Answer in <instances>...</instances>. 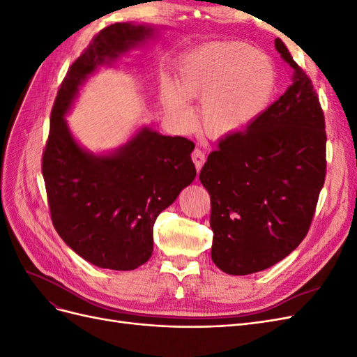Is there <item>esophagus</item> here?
Masks as SVG:
<instances>
[{
	"mask_svg": "<svg viewBox=\"0 0 357 357\" xmlns=\"http://www.w3.org/2000/svg\"><path fill=\"white\" fill-rule=\"evenodd\" d=\"M192 160L195 162V167L199 171L202 168V165H204V162H205V153L202 152L201 149H195L192 152Z\"/></svg>",
	"mask_w": 357,
	"mask_h": 357,
	"instance_id": "34e87169",
	"label": "esophagus"
}]
</instances>
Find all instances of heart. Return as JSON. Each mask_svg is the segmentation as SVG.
Instances as JSON below:
<instances>
[{
    "instance_id": "obj_1",
    "label": "heart",
    "mask_w": 357,
    "mask_h": 357,
    "mask_svg": "<svg viewBox=\"0 0 357 357\" xmlns=\"http://www.w3.org/2000/svg\"><path fill=\"white\" fill-rule=\"evenodd\" d=\"M275 84V67L264 53L241 41H215L183 61L178 89L165 92V107L176 122L190 126L193 112L188 100H199L205 126L214 134H231L264 112Z\"/></svg>"
}]
</instances>
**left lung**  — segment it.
I'll return each mask as SVG.
<instances>
[{"mask_svg": "<svg viewBox=\"0 0 357 357\" xmlns=\"http://www.w3.org/2000/svg\"><path fill=\"white\" fill-rule=\"evenodd\" d=\"M275 49L294 83L244 131L222 138L199 172L211 198V259L231 275L264 271L295 250L326 176L319 96L280 38Z\"/></svg>", "mask_w": 357, "mask_h": 357, "instance_id": "obj_1", "label": "left lung"}]
</instances>
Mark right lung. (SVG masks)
<instances>
[{
  "mask_svg": "<svg viewBox=\"0 0 357 357\" xmlns=\"http://www.w3.org/2000/svg\"><path fill=\"white\" fill-rule=\"evenodd\" d=\"M153 36V26L128 22L100 31L61 84L43 153L56 232L84 261L114 271H131L152 256L156 218L197 176L190 158L195 144L143 126L122 147L95 155L75 142L66 114L96 68Z\"/></svg>",
  "mask_w": 357,
  "mask_h": 357,
  "instance_id": "right-lung-1",
  "label": "right lung"
}]
</instances>
